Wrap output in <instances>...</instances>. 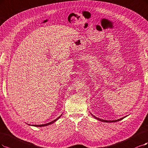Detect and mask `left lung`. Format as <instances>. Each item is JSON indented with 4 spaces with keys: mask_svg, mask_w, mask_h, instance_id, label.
Masks as SVG:
<instances>
[{
    "mask_svg": "<svg viewBox=\"0 0 148 148\" xmlns=\"http://www.w3.org/2000/svg\"><path fill=\"white\" fill-rule=\"evenodd\" d=\"M91 115H92V116H93L95 118H96V119L99 120V121H102V122H105V123H113V122H117V121H121V120H122L123 118H124L126 117V116H124V117H123V118H121L118 119H116V120H113V121H108V120H104V119H100V118H97V117H96L95 116H94L93 114H92L91 113Z\"/></svg>",
    "mask_w": 148,
    "mask_h": 148,
    "instance_id": "8db88e82",
    "label": "left lung"
}]
</instances>
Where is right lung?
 Masks as SVG:
<instances>
[{"mask_svg":"<svg viewBox=\"0 0 148 148\" xmlns=\"http://www.w3.org/2000/svg\"><path fill=\"white\" fill-rule=\"evenodd\" d=\"M62 115V114H61V115H60L58 118H57V119H56L55 120H53V121H51V122H50V123H46V124H40V125H34V126H35V127H43V126H46V125H50V124H52V123H53L54 122H56V121H57V120L61 117V116ZM29 125H30V124H29Z\"/></svg>","mask_w":148,"mask_h":148,"instance_id":"obj_1","label":"right lung"}]
</instances>
